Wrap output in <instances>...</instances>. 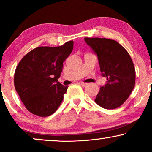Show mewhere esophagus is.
<instances>
[{
    "instance_id": "1",
    "label": "esophagus",
    "mask_w": 152,
    "mask_h": 152,
    "mask_svg": "<svg viewBox=\"0 0 152 152\" xmlns=\"http://www.w3.org/2000/svg\"><path fill=\"white\" fill-rule=\"evenodd\" d=\"M81 85H82V86H86L87 85H88V83H86V82H81Z\"/></svg>"
}]
</instances>
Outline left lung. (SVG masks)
Returning <instances> with one entry per match:
<instances>
[{"label":"left lung","mask_w":152,"mask_h":152,"mask_svg":"<svg viewBox=\"0 0 152 152\" xmlns=\"http://www.w3.org/2000/svg\"><path fill=\"white\" fill-rule=\"evenodd\" d=\"M98 58L99 68L107 82L101 86L95 102L106 109L119 107L135 86L136 71L128 52L116 41L106 38L84 39Z\"/></svg>","instance_id":"1"}]
</instances>
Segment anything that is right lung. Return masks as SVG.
<instances>
[{
    "label": "right lung",
    "mask_w": 152,
    "mask_h": 152,
    "mask_svg": "<svg viewBox=\"0 0 152 152\" xmlns=\"http://www.w3.org/2000/svg\"><path fill=\"white\" fill-rule=\"evenodd\" d=\"M73 41L61 46L37 47L24 56L14 73V86L30 113L47 117L57 111L68 86L58 82Z\"/></svg>",
    "instance_id": "1"
}]
</instances>
